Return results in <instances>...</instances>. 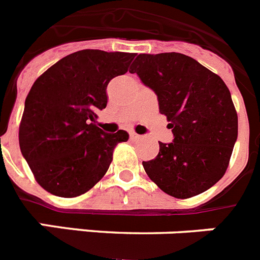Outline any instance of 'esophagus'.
Wrapping results in <instances>:
<instances>
[{
  "mask_svg": "<svg viewBox=\"0 0 260 260\" xmlns=\"http://www.w3.org/2000/svg\"><path fill=\"white\" fill-rule=\"evenodd\" d=\"M129 137H131V140H139L140 139V136L135 132H131Z\"/></svg>",
  "mask_w": 260,
  "mask_h": 260,
  "instance_id": "34e87169",
  "label": "esophagus"
}]
</instances>
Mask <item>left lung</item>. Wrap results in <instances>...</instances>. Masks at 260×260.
Returning <instances> with one entry per match:
<instances>
[{"instance_id": "obj_1", "label": "left lung", "mask_w": 260, "mask_h": 260, "mask_svg": "<svg viewBox=\"0 0 260 260\" xmlns=\"http://www.w3.org/2000/svg\"><path fill=\"white\" fill-rule=\"evenodd\" d=\"M129 72L158 97L159 111L174 133L170 144L142 162L147 176L165 193L190 198L215 185L225 174L237 140L238 119L225 83L180 53L139 54Z\"/></svg>"}]
</instances>
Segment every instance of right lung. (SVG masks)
<instances>
[{
  "label": "right lung",
  "mask_w": 260,
  "mask_h": 260,
  "mask_svg": "<svg viewBox=\"0 0 260 260\" xmlns=\"http://www.w3.org/2000/svg\"><path fill=\"white\" fill-rule=\"evenodd\" d=\"M133 53L85 49L58 60L34 83L19 127L22 155L35 179L58 197L81 196L104 177L125 131L95 124L110 80L124 75Z\"/></svg>",
  "instance_id": "obj_1"
}]
</instances>
